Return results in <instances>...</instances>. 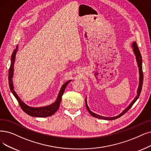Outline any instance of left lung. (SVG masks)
Instances as JSON below:
<instances>
[{"label":"left lung","instance_id":"obj_1","mask_svg":"<svg viewBox=\"0 0 151 151\" xmlns=\"http://www.w3.org/2000/svg\"><path fill=\"white\" fill-rule=\"evenodd\" d=\"M132 49H133V51L134 52V55L136 56V61L137 63V65H138V68H139V87H138V89H137V96L135 97V99L133 100L131 103L130 104V105L126 108V109L121 113L119 114V115L116 116H114V117H105V116H100L99 114H96L94 113H93L92 111H91L90 110L89 108L87 105V99H86V108L88 110V111L89 112V113L91 114V115L93 117L95 118H97L99 119H104L105 120H113V119H117L119 117H121L122 115L127 112L130 108L132 107V106L133 105V104L135 103L136 101L137 100V99L139 98V96L140 95L141 92V90H142V83H143V72H142V57H141V55L140 53L139 50V48L137 47V45L136 44V42H134L132 44Z\"/></svg>","mask_w":151,"mask_h":151}]
</instances>
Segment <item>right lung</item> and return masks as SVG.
I'll list each match as a JSON object with an SVG mask.
<instances>
[{"label":"right lung","mask_w":151,"mask_h":151,"mask_svg":"<svg viewBox=\"0 0 151 151\" xmlns=\"http://www.w3.org/2000/svg\"><path fill=\"white\" fill-rule=\"evenodd\" d=\"M18 46H17L16 49L14 50V51L12 52V55L11 56V63L10 66L9 68V84L10 89L11 92H12L13 95L15 96V97L17 100L18 102L21 107L22 109L24 112H25L28 115L35 116V117H47L52 115L53 114H55V112L59 109V107L60 105V103H61L62 96L63 95V93L65 90V88L67 86L69 82L71 81V80L68 81L66 82L64 85L62 86L61 90H60L58 96V99L56 100L55 103L52 104L48 105L46 106H43V107H39V108H33V107H30L28 105H27L25 104H24L22 101V100L19 97V96L17 95L15 90L14 89V84L12 82V78L14 76V63H15V55L17 54V51L18 50Z\"/></svg>","instance_id":"add662e5"}]
</instances>
